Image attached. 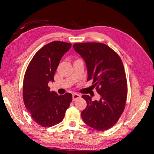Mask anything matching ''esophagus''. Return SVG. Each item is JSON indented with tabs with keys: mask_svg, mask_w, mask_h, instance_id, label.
<instances>
[{
	"mask_svg": "<svg viewBox=\"0 0 154 154\" xmlns=\"http://www.w3.org/2000/svg\"><path fill=\"white\" fill-rule=\"evenodd\" d=\"M81 97V95L77 94V93H73V101L77 100V99H79Z\"/></svg>",
	"mask_w": 154,
	"mask_h": 154,
	"instance_id": "34e87169",
	"label": "esophagus"
}]
</instances>
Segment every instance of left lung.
Returning a JSON list of instances; mask_svg holds the SVG:
<instances>
[{
    "label": "left lung",
    "instance_id": "8db88e82",
    "mask_svg": "<svg viewBox=\"0 0 154 154\" xmlns=\"http://www.w3.org/2000/svg\"><path fill=\"white\" fill-rule=\"evenodd\" d=\"M86 63L88 78L101 96L92 101L88 95L82 97L87 107L82 112L83 122L97 131H104L116 124L125 109L128 83L121 58L116 51L101 43H82L73 45Z\"/></svg>",
    "mask_w": 154,
    "mask_h": 154
}]
</instances>
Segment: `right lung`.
Returning <instances> with one entry per match:
<instances>
[{
    "label": "right lung",
    "instance_id": "1",
    "mask_svg": "<svg viewBox=\"0 0 154 154\" xmlns=\"http://www.w3.org/2000/svg\"><path fill=\"white\" fill-rule=\"evenodd\" d=\"M71 47V43L62 41L45 45L35 53L25 71L23 85L24 103L32 119L42 127H52L61 122L72 101L71 93L59 95L51 91L48 86L49 81H54L62 57Z\"/></svg>",
    "mask_w": 154,
    "mask_h": 154
}]
</instances>
